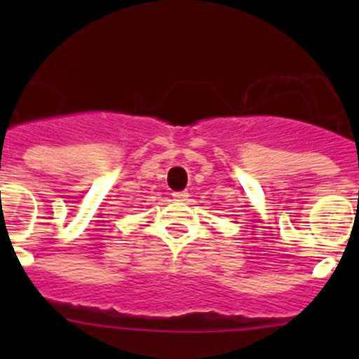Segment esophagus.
I'll list each match as a JSON object with an SVG mask.
<instances>
[{
    "label": "esophagus",
    "instance_id": "34e87169",
    "mask_svg": "<svg viewBox=\"0 0 359 359\" xmlns=\"http://www.w3.org/2000/svg\"><path fill=\"white\" fill-rule=\"evenodd\" d=\"M172 196L175 201H186L187 198H189V193H187V191H177V193H173Z\"/></svg>",
    "mask_w": 359,
    "mask_h": 359
}]
</instances>
